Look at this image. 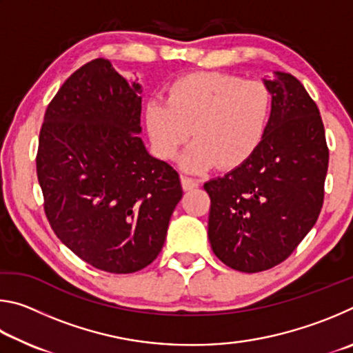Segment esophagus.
I'll list each match as a JSON object with an SVG mask.
<instances>
[{
  "mask_svg": "<svg viewBox=\"0 0 353 353\" xmlns=\"http://www.w3.org/2000/svg\"><path fill=\"white\" fill-rule=\"evenodd\" d=\"M181 181H182V188L183 190H193L199 185V182L196 181V179H191V177H187V176H182Z\"/></svg>",
  "mask_w": 353,
  "mask_h": 353,
  "instance_id": "esophagus-1",
  "label": "esophagus"
}]
</instances>
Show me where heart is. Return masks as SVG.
Here are the masks:
<instances>
[{
	"instance_id": "obj_1",
	"label": "heart",
	"mask_w": 353,
	"mask_h": 353,
	"mask_svg": "<svg viewBox=\"0 0 353 353\" xmlns=\"http://www.w3.org/2000/svg\"><path fill=\"white\" fill-rule=\"evenodd\" d=\"M270 117L265 83L223 73L179 77L166 90V103L152 101L145 110L149 139L162 159L174 157L193 130L196 140L181 157L190 172L246 162L260 146Z\"/></svg>"
}]
</instances>
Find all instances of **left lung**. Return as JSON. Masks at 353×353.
<instances>
[{"instance_id":"1","label":"left lung","mask_w":353,"mask_h":353,"mask_svg":"<svg viewBox=\"0 0 353 353\" xmlns=\"http://www.w3.org/2000/svg\"><path fill=\"white\" fill-rule=\"evenodd\" d=\"M263 83L272 101L260 146L204 183L213 252L241 272L266 271L288 259L318 221L328 168L324 124L305 87L283 71Z\"/></svg>"}]
</instances>
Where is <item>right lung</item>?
<instances>
[{
    "label": "right lung",
    "mask_w": 353,
    "mask_h": 353,
    "mask_svg": "<svg viewBox=\"0 0 353 353\" xmlns=\"http://www.w3.org/2000/svg\"><path fill=\"white\" fill-rule=\"evenodd\" d=\"M141 85L107 59L74 71L48 105L37 177L65 246L101 271L129 274L157 259L182 185L140 139Z\"/></svg>",
    "instance_id": "obj_1"
}]
</instances>
